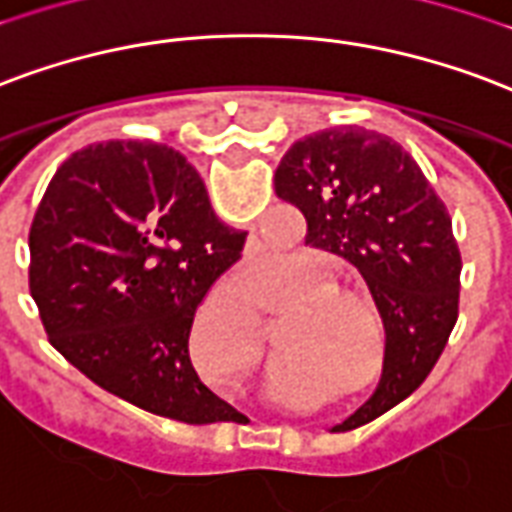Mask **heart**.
<instances>
[{"mask_svg":"<svg viewBox=\"0 0 512 512\" xmlns=\"http://www.w3.org/2000/svg\"><path fill=\"white\" fill-rule=\"evenodd\" d=\"M331 266L317 255L295 257L279 274L274 285V301H286L279 342L285 355L276 361V372L295 374L312 369L331 380H352L363 372L372 333L366 323V309L361 301L366 295L355 282L331 279ZM313 290L309 291L308 287ZM306 289V294L300 290ZM299 295L295 296L294 293ZM238 312L255 333L260 320V301L255 295H238Z\"/></svg>","mask_w":512,"mask_h":512,"instance_id":"b5f03b06","label":"heart"}]
</instances>
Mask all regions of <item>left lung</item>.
Instances as JSON below:
<instances>
[{"mask_svg":"<svg viewBox=\"0 0 512 512\" xmlns=\"http://www.w3.org/2000/svg\"><path fill=\"white\" fill-rule=\"evenodd\" d=\"M274 187L301 208L306 244L350 260L380 309V385L361 410L333 426L358 429L429 377L456 325L461 252L448 208L399 143L355 127L295 140Z\"/></svg>","mask_w":512,"mask_h":512,"instance_id":"obj_1","label":"left lung"}]
</instances>
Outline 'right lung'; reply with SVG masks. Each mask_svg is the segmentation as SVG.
Wrapping results in <instances>:
<instances>
[{"label":"right lung","instance_id":"right-lung-1","mask_svg":"<svg viewBox=\"0 0 512 512\" xmlns=\"http://www.w3.org/2000/svg\"><path fill=\"white\" fill-rule=\"evenodd\" d=\"M246 233L162 143L108 140L56 170L29 230V290L48 342L100 388L192 426L236 420L189 361L203 298Z\"/></svg>","mask_w":512,"mask_h":512}]
</instances>
